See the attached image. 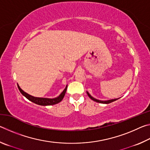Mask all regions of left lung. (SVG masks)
<instances>
[{
  "instance_id": "left-lung-1",
  "label": "left lung",
  "mask_w": 150,
  "mask_h": 150,
  "mask_svg": "<svg viewBox=\"0 0 150 150\" xmlns=\"http://www.w3.org/2000/svg\"><path fill=\"white\" fill-rule=\"evenodd\" d=\"M88 96H89V98H91V99H92L93 100L95 101V102H97V103H103V104H109L110 103L112 102H114V101H115L116 100H118V98H115V99H111V100H97L96 99V98H93L92 96H91L89 93H88V92H87Z\"/></svg>"
}]
</instances>
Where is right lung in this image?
I'll return each instance as SVG.
<instances>
[{"label":"right lung","mask_w":150,"mask_h":150,"mask_svg":"<svg viewBox=\"0 0 150 150\" xmlns=\"http://www.w3.org/2000/svg\"><path fill=\"white\" fill-rule=\"evenodd\" d=\"M18 85V88L19 91L20 93L22 94V95H24L25 97L28 98L29 100L32 101V102L34 103L35 104H37V105H42V106H49V105H54L55 104L59 103L63 100V97L65 95L66 91H67V85L66 86V87L64 90H63V92L60 94L59 96H58L57 97H55L54 98H40V97H35V96H33L32 95H29V94L26 93V92L22 89L20 87V86Z\"/></svg>","instance_id":"1"}]
</instances>
